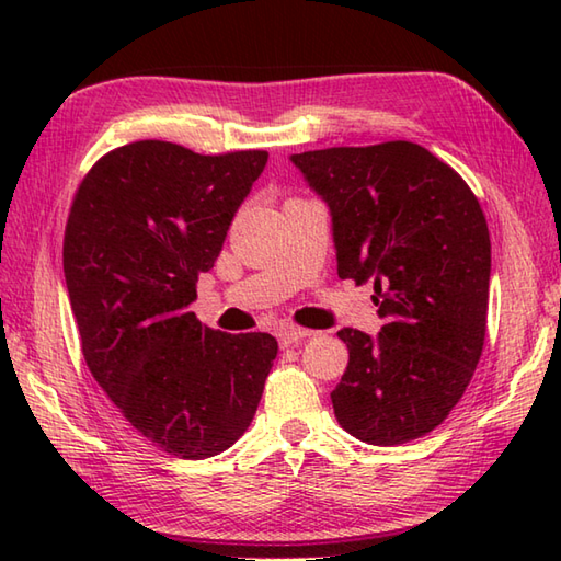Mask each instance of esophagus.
I'll list each match as a JSON object with an SVG mask.
<instances>
[{"mask_svg": "<svg viewBox=\"0 0 561 561\" xmlns=\"http://www.w3.org/2000/svg\"><path fill=\"white\" fill-rule=\"evenodd\" d=\"M311 335H313V330H306V328H299V325H287V328L279 330L277 340H279L282 347H291V344H299L301 340L311 337Z\"/></svg>", "mask_w": 561, "mask_h": 561, "instance_id": "obj_1", "label": "esophagus"}]
</instances>
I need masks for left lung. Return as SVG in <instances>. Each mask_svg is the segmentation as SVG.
Segmentation results:
<instances>
[{"label": "left lung", "mask_w": 561, "mask_h": 561, "mask_svg": "<svg viewBox=\"0 0 561 561\" xmlns=\"http://www.w3.org/2000/svg\"><path fill=\"white\" fill-rule=\"evenodd\" d=\"M328 202L340 279L374 282L386 325L342 328L350 364L330 392L344 432L374 446L420 438L446 420L478 366L492 243L468 183L414 141L294 153Z\"/></svg>", "instance_id": "8db88e82"}]
</instances>
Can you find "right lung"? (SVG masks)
Returning <instances> with one entry per match:
<instances>
[{
  "mask_svg": "<svg viewBox=\"0 0 561 561\" xmlns=\"http://www.w3.org/2000/svg\"><path fill=\"white\" fill-rule=\"evenodd\" d=\"M265 163L260 149L205 157L141 139L93 163L69 207L65 282L89 371L141 436L185 460L243 436L279 350L187 311Z\"/></svg>",
  "mask_w": 561,
  "mask_h": 561,
  "instance_id": "1",
  "label": "right lung"
}]
</instances>
